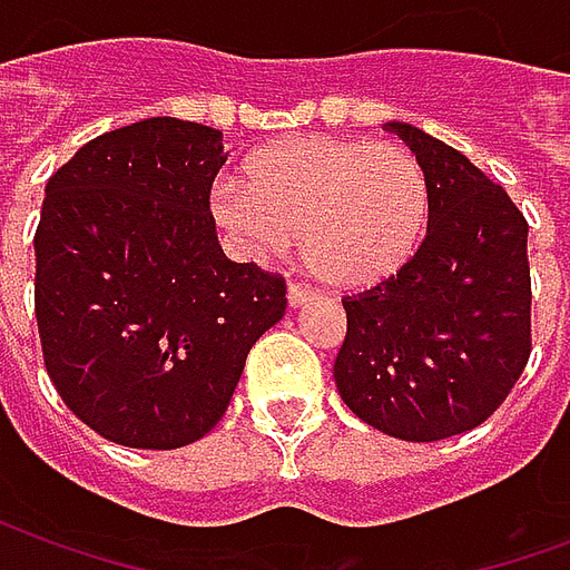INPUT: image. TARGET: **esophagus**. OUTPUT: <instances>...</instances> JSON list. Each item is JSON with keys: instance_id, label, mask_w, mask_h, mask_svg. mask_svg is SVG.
Here are the masks:
<instances>
[{"instance_id": "esophagus-1", "label": "esophagus", "mask_w": 570, "mask_h": 570, "mask_svg": "<svg viewBox=\"0 0 570 570\" xmlns=\"http://www.w3.org/2000/svg\"><path fill=\"white\" fill-rule=\"evenodd\" d=\"M314 296V289L311 286H302V284H289L286 286V302L293 305V308H298V305H305L308 298Z\"/></svg>"}]
</instances>
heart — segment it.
I'll return each mask as SVG.
<instances>
[{
    "mask_svg": "<svg viewBox=\"0 0 570 570\" xmlns=\"http://www.w3.org/2000/svg\"><path fill=\"white\" fill-rule=\"evenodd\" d=\"M213 223L247 259L298 253L333 286L394 274L428 228L430 179L396 142L302 137L262 149L210 191Z\"/></svg>",
    "mask_w": 570,
    "mask_h": 570,
    "instance_id": "obj_1",
    "label": "heart"
}]
</instances>
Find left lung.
Wrapping results in <instances>:
<instances>
[{
	"instance_id": "1",
	"label": "left lung",
	"mask_w": 570,
	"mask_h": 570,
	"mask_svg": "<svg viewBox=\"0 0 570 570\" xmlns=\"http://www.w3.org/2000/svg\"><path fill=\"white\" fill-rule=\"evenodd\" d=\"M430 179L428 235L391 277L345 296L335 387L370 428L433 442L479 428L531 357L528 223L458 149L391 121Z\"/></svg>"
}]
</instances>
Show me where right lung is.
Returning <instances> with one entry per match:
<instances>
[{
  "instance_id": "1",
  "label": "right lung",
  "mask_w": 570,
  "mask_h": 570,
  "mask_svg": "<svg viewBox=\"0 0 570 570\" xmlns=\"http://www.w3.org/2000/svg\"><path fill=\"white\" fill-rule=\"evenodd\" d=\"M223 134L146 118L85 142L36 228V321L69 412L130 449H179L228 409L284 317L281 274L225 259L210 213Z\"/></svg>"
}]
</instances>
